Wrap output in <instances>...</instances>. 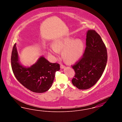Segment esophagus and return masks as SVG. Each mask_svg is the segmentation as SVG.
I'll return each mask as SVG.
<instances>
[{
    "label": "esophagus",
    "instance_id": "34e87169",
    "mask_svg": "<svg viewBox=\"0 0 122 122\" xmlns=\"http://www.w3.org/2000/svg\"><path fill=\"white\" fill-rule=\"evenodd\" d=\"M60 67H61V69H64L65 68V66L64 65H63V64H61L60 65Z\"/></svg>",
    "mask_w": 122,
    "mask_h": 122
}]
</instances>
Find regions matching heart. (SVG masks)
I'll return each instance as SVG.
<instances>
[{
	"label": "heart",
	"mask_w": 122,
	"mask_h": 122,
	"mask_svg": "<svg viewBox=\"0 0 122 122\" xmlns=\"http://www.w3.org/2000/svg\"><path fill=\"white\" fill-rule=\"evenodd\" d=\"M84 50L83 42L80 39H75L73 37L66 36L56 40L53 46H50L49 52L55 55L58 52H62V58L69 63L77 61L81 58Z\"/></svg>",
	"instance_id": "1"
}]
</instances>
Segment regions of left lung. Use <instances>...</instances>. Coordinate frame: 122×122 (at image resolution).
Segmentation results:
<instances>
[{"mask_svg":"<svg viewBox=\"0 0 122 122\" xmlns=\"http://www.w3.org/2000/svg\"><path fill=\"white\" fill-rule=\"evenodd\" d=\"M86 46L82 58L72 66L76 72L72 84L80 90H86L96 84L102 76L107 60L106 46L95 30L87 31Z\"/></svg>","mask_w":122,"mask_h":122,"instance_id":"1","label":"left lung"}]
</instances>
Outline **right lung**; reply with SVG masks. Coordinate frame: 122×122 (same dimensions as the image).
Masks as SVG:
<instances>
[{"instance_id":"1","label":"right lung","mask_w":122,"mask_h":122,"mask_svg":"<svg viewBox=\"0 0 122 122\" xmlns=\"http://www.w3.org/2000/svg\"><path fill=\"white\" fill-rule=\"evenodd\" d=\"M16 43L13 46L11 57L12 69L16 78L24 86L36 93H43L52 85L55 73L60 70L57 63H50L41 56L35 64L25 67L20 63Z\"/></svg>"}]
</instances>
